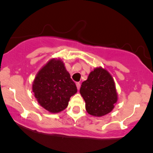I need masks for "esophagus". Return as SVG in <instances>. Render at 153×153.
<instances>
[{
    "instance_id": "obj_1",
    "label": "esophagus",
    "mask_w": 153,
    "mask_h": 153,
    "mask_svg": "<svg viewBox=\"0 0 153 153\" xmlns=\"http://www.w3.org/2000/svg\"><path fill=\"white\" fill-rule=\"evenodd\" d=\"M76 85L77 89L79 90V89H80V87H81V85H80V83H79V82H76Z\"/></svg>"
}]
</instances>
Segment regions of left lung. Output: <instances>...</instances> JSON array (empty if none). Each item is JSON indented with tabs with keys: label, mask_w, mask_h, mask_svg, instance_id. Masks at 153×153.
<instances>
[{
	"label": "left lung",
	"mask_w": 153,
	"mask_h": 153,
	"mask_svg": "<svg viewBox=\"0 0 153 153\" xmlns=\"http://www.w3.org/2000/svg\"><path fill=\"white\" fill-rule=\"evenodd\" d=\"M80 94L85 102V109L90 115L103 116L113 111L118 100L114 80L109 72L96 68L88 79L82 83Z\"/></svg>",
	"instance_id": "8db88e82"
}]
</instances>
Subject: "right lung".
<instances>
[{
    "label": "right lung",
    "mask_w": 153,
    "mask_h": 153,
    "mask_svg": "<svg viewBox=\"0 0 153 153\" xmlns=\"http://www.w3.org/2000/svg\"><path fill=\"white\" fill-rule=\"evenodd\" d=\"M32 91L42 108L56 113L67 108L71 97L77 92V88L63 62L59 59H51L36 75Z\"/></svg>",
    "instance_id": "obj_1"
}]
</instances>
